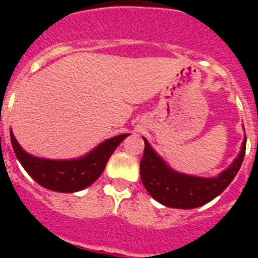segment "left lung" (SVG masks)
I'll return each instance as SVG.
<instances>
[{"label": "left lung", "instance_id": "8db88e82", "mask_svg": "<svg viewBox=\"0 0 258 258\" xmlns=\"http://www.w3.org/2000/svg\"><path fill=\"white\" fill-rule=\"evenodd\" d=\"M245 147L246 137L240 154L228 169L213 178H202L172 170L145 139V153L141 161L142 182L150 196L167 208H200L220 196L234 179L244 161Z\"/></svg>", "mask_w": 258, "mask_h": 258}]
</instances>
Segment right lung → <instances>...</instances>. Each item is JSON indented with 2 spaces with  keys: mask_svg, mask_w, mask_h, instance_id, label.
I'll return each instance as SVG.
<instances>
[{
  "mask_svg": "<svg viewBox=\"0 0 258 258\" xmlns=\"http://www.w3.org/2000/svg\"><path fill=\"white\" fill-rule=\"evenodd\" d=\"M128 134H121L95 147L78 159L54 161L30 155L22 150L10 131V142L16 157L25 171L42 187L58 192H75L88 187L101 175L109 157Z\"/></svg>",
  "mask_w": 258,
  "mask_h": 258,
  "instance_id": "1",
  "label": "right lung"
}]
</instances>
